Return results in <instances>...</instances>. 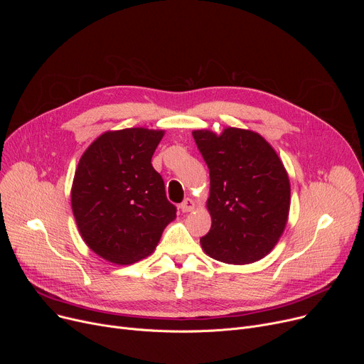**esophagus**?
<instances>
[{
  "label": "esophagus",
  "mask_w": 364,
  "mask_h": 364,
  "mask_svg": "<svg viewBox=\"0 0 364 364\" xmlns=\"http://www.w3.org/2000/svg\"><path fill=\"white\" fill-rule=\"evenodd\" d=\"M180 209L183 213H190V211H193L195 209V202L190 199V198H187V199H184L183 200V203L180 205Z\"/></svg>",
  "instance_id": "1"
}]
</instances>
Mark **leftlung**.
Here are the masks:
<instances>
[{"instance_id": "left-lung-1", "label": "left lung", "mask_w": 364, "mask_h": 364, "mask_svg": "<svg viewBox=\"0 0 364 364\" xmlns=\"http://www.w3.org/2000/svg\"><path fill=\"white\" fill-rule=\"evenodd\" d=\"M209 168L208 209L211 230L200 237L203 251L227 264H250L269 254L289 214L291 184L274 149L259 134L225 128L220 136L193 131Z\"/></svg>"}]
</instances>
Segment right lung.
Returning a JSON list of instances; mask_svg holds the SVG:
<instances>
[{
	"instance_id": "right-lung-1",
	"label": "right lung",
	"mask_w": 364,
	"mask_h": 364,
	"mask_svg": "<svg viewBox=\"0 0 364 364\" xmlns=\"http://www.w3.org/2000/svg\"><path fill=\"white\" fill-rule=\"evenodd\" d=\"M164 131L127 128L102 134L80 159L72 211L84 242L114 264L137 262L155 250L177 208L151 166Z\"/></svg>"
}]
</instances>
